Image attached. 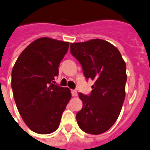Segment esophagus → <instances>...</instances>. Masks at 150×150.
<instances>
[{
  "mask_svg": "<svg viewBox=\"0 0 150 150\" xmlns=\"http://www.w3.org/2000/svg\"><path fill=\"white\" fill-rule=\"evenodd\" d=\"M71 95H72V96H73V97H76L78 94H77V91H76L75 90H72V91H71Z\"/></svg>",
  "mask_w": 150,
  "mask_h": 150,
  "instance_id": "1",
  "label": "esophagus"
}]
</instances>
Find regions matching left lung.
I'll return each mask as SVG.
<instances>
[{
    "label": "left lung",
    "instance_id": "obj_1",
    "mask_svg": "<svg viewBox=\"0 0 150 150\" xmlns=\"http://www.w3.org/2000/svg\"><path fill=\"white\" fill-rule=\"evenodd\" d=\"M70 48L86 79L95 80L91 95L79 94L83 108L76 114L78 125L87 134H103L117 121L125 100L126 63L117 47L100 39L71 43Z\"/></svg>",
    "mask_w": 150,
    "mask_h": 150
}]
</instances>
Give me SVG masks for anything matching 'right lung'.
Instances as JSON below:
<instances>
[{
  "mask_svg": "<svg viewBox=\"0 0 150 150\" xmlns=\"http://www.w3.org/2000/svg\"><path fill=\"white\" fill-rule=\"evenodd\" d=\"M68 42L42 37L19 55L12 71L14 100L22 119L35 133L55 131L71 98L69 88L55 83Z\"/></svg>",
  "mask_w": 150,
  "mask_h": 150,
  "instance_id": "right-lung-1",
  "label": "right lung"
}]
</instances>
